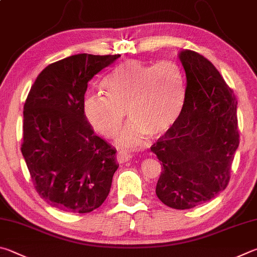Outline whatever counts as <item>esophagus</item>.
Here are the masks:
<instances>
[{"instance_id": "obj_1", "label": "esophagus", "mask_w": 257, "mask_h": 257, "mask_svg": "<svg viewBox=\"0 0 257 257\" xmlns=\"http://www.w3.org/2000/svg\"><path fill=\"white\" fill-rule=\"evenodd\" d=\"M116 159L119 164H124V163H126V161H128L130 159H131V156H130L128 154H126V152H124V151H118L116 155Z\"/></svg>"}]
</instances>
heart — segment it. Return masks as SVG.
Returning a JSON list of instances; mask_svg holds the SVG:
<instances>
[{"mask_svg": "<svg viewBox=\"0 0 257 257\" xmlns=\"http://www.w3.org/2000/svg\"><path fill=\"white\" fill-rule=\"evenodd\" d=\"M102 87L106 96L84 99L85 118L94 131L109 139L118 132L126 109L131 120L117 138L121 147L141 148L148 136H164L181 114L184 79L173 62L125 61L107 75Z\"/></svg>", "mask_w": 257, "mask_h": 257, "instance_id": "b5f03b06", "label": "heart"}]
</instances>
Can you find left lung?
<instances>
[{
  "instance_id": "1",
  "label": "left lung",
  "mask_w": 257,
  "mask_h": 257,
  "mask_svg": "<svg viewBox=\"0 0 257 257\" xmlns=\"http://www.w3.org/2000/svg\"><path fill=\"white\" fill-rule=\"evenodd\" d=\"M178 58L186 75L181 114L151 151L163 167L157 196L169 208L186 210L227 187L239 131L235 93L215 66L190 49Z\"/></svg>"
}]
</instances>
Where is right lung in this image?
<instances>
[{
    "label": "right lung",
    "instance_id": "obj_1",
    "mask_svg": "<svg viewBox=\"0 0 257 257\" xmlns=\"http://www.w3.org/2000/svg\"><path fill=\"white\" fill-rule=\"evenodd\" d=\"M119 56L78 54L52 63L26 99L22 156L40 197L61 211L91 212L109 194L116 149L94 134L83 102L89 81Z\"/></svg>",
    "mask_w": 257,
    "mask_h": 257
}]
</instances>
